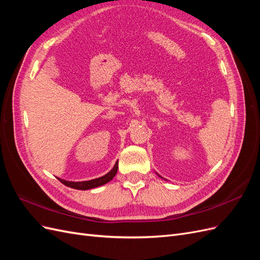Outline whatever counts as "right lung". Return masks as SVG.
I'll use <instances>...</instances> for the list:
<instances>
[{
	"instance_id": "obj_1",
	"label": "right lung",
	"mask_w": 260,
	"mask_h": 260,
	"mask_svg": "<svg viewBox=\"0 0 260 260\" xmlns=\"http://www.w3.org/2000/svg\"><path fill=\"white\" fill-rule=\"evenodd\" d=\"M117 170H118V161L115 164V166L113 167V169L106 174L105 176L98 178V179H93V180H89V181H81V182H74V181H66V180H62L57 178L62 184H65L66 186H69L72 188H76V190H90V188L93 187H98L103 185L107 182H109L117 174Z\"/></svg>"
}]
</instances>
